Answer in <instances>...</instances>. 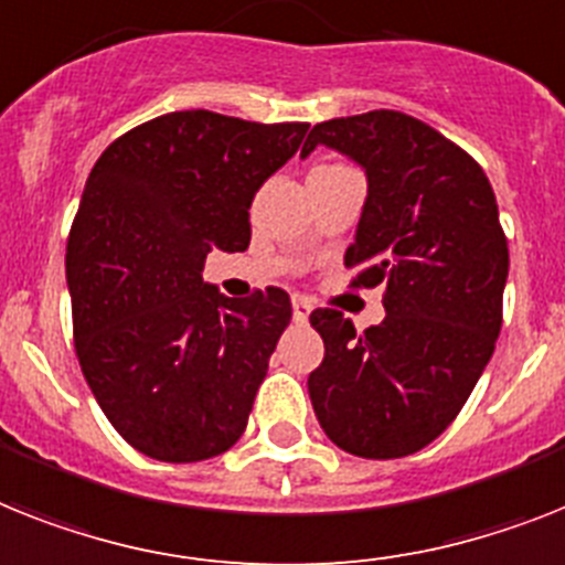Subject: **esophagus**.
<instances>
[{"instance_id":"esophagus-1","label":"esophagus","mask_w":565,"mask_h":565,"mask_svg":"<svg viewBox=\"0 0 565 565\" xmlns=\"http://www.w3.org/2000/svg\"><path fill=\"white\" fill-rule=\"evenodd\" d=\"M291 309H294V320H297V323H306L311 315V302L306 300V297H294Z\"/></svg>"}]
</instances>
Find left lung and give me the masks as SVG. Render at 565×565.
<instances>
[{"instance_id":"left-lung-1","label":"left lung","mask_w":565,"mask_h":565,"mask_svg":"<svg viewBox=\"0 0 565 565\" xmlns=\"http://www.w3.org/2000/svg\"><path fill=\"white\" fill-rule=\"evenodd\" d=\"M317 143L366 170L343 263L355 288L384 286L386 317L358 332L343 311H311L326 347L311 407L340 450L401 459L450 427L493 355L508 279L500 207L482 167L404 111L317 124L300 156Z\"/></svg>"}]
</instances>
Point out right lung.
Listing matches in <instances>:
<instances>
[{
	"instance_id": "1",
	"label": "right lung",
	"mask_w": 565,
	"mask_h": 565,
	"mask_svg": "<svg viewBox=\"0 0 565 565\" xmlns=\"http://www.w3.org/2000/svg\"><path fill=\"white\" fill-rule=\"evenodd\" d=\"M309 124L188 109L135 126L88 172L65 245L74 352L111 427L158 461L225 454L248 427L291 300L202 282L213 248L245 250L263 181Z\"/></svg>"
}]
</instances>
